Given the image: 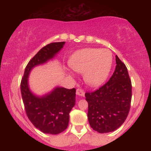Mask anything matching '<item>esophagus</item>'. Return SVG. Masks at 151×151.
<instances>
[{"instance_id": "obj_1", "label": "esophagus", "mask_w": 151, "mask_h": 151, "mask_svg": "<svg viewBox=\"0 0 151 151\" xmlns=\"http://www.w3.org/2000/svg\"><path fill=\"white\" fill-rule=\"evenodd\" d=\"M76 93H77V95H78V96H84V90L80 89V88H79V89H77V91H76Z\"/></svg>"}]
</instances>
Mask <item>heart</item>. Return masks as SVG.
<instances>
[{
  "mask_svg": "<svg viewBox=\"0 0 151 151\" xmlns=\"http://www.w3.org/2000/svg\"><path fill=\"white\" fill-rule=\"evenodd\" d=\"M112 64L111 54L107 50L87 48L72 55L70 65L72 70L84 74L85 82L91 86H98L104 82Z\"/></svg>",
  "mask_w": 151,
  "mask_h": 151,
  "instance_id": "heart-1",
  "label": "heart"
}]
</instances>
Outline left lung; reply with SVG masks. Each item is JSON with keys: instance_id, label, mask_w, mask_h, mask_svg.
<instances>
[{"instance_id": "1", "label": "left lung", "mask_w": 151, "mask_h": 151, "mask_svg": "<svg viewBox=\"0 0 151 151\" xmlns=\"http://www.w3.org/2000/svg\"><path fill=\"white\" fill-rule=\"evenodd\" d=\"M115 71L96 91L86 92L88 120L100 133L114 131L124 124L131 108L132 85L125 64L116 56Z\"/></svg>"}]
</instances>
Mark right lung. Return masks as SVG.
Returning a JSON list of instances; mask_svg holds the SVG:
<instances>
[{
	"instance_id": "add662e5",
	"label": "right lung",
	"mask_w": 151,
	"mask_h": 151,
	"mask_svg": "<svg viewBox=\"0 0 151 151\" xmlns=\"http://www.w3.org/2000/svg\"><path fill=\"white\" fill-rule=\"evenodd\" d=\"M65 43L52 42L43 47L26 66L20 83L22 101L29 120L35 128L48 134H58L67 128L70 112L75 105L76 89L56 87L50 93L37 96L29 89L28 75L35 66L53 58Z\"/></svg>"
}]
</instances>
